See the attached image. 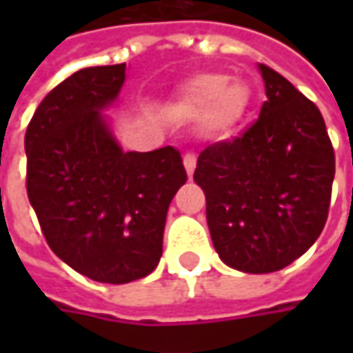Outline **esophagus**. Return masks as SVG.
Instances as JSON below:
<instances>
[{
  "instance_id": "34e87169",
  "label": "esophagus",
  "mask_w": 353,
  "mask_h": 353,
  "mask_svg": "<svg viewBox=\"0 0 353 353\" xmlns=\"http://www.w3.org/2000/svg\"><path fill=\"white\" fill-rule=\"evenodd\" d=\"M183 161H184V169H186V172H188V176H192V172H194V169H196V155H194V153H186Z\"/></svg>"
}]
</instances>
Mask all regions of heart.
<instances>
[{"mask_svg":"<svg viewBox=\"0 0 353 353\" xmlns=\"http://www.w3.org/2000/svg\"><path fill=\"white\" fill-rule=\"evenodd\" d=\"M250 88L222 72H206L184 82L172 110L183 117L208 116L212 128L230 129L243 117L250 105Z\"/></svg>","mask_w":353,"mask_h":353,"instance_id":"1","label":"heart"}]
</instances>
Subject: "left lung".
I'll return each mask as SVG.
<instances>
[{"label": "left lung", "mask_w": 353, "mask_h": 353, "mask_svg": "<svg viewBox=\"0 0 353 353\" xmlns=\"http://www.w3.org/2000/svg\"><path fill=\"white\" fill-rule=\"evenodd\" d=\"M259 70L267 94L259 117L234 139L208 145L194 170L212 243L243 273L279 271L319 239L336 170L319 108L273 68Z\"/></svg>", "instance_id": "left-lung-1"}]
</instances>
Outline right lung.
Here are the masks:
<instances>
[{
    "label": "right lung",
    "instance_id": "right-lung-1",
    "mask_svg": "<svg viewBox=\"0 0 353 353\" xmlns=\"http://www.w3.org/2000/svg\"><path fill=\"white\" fill-rule=\"evenodd\" d=\"M125 62L82 68L39 103L25 133L27 196L48 248L84 277L123 285L163 255L167 210L186 183L174 147H119L102 116Z\"/></svg>",
    "mask_w": 353,
    "mask_h": 353
}]
</instances>
